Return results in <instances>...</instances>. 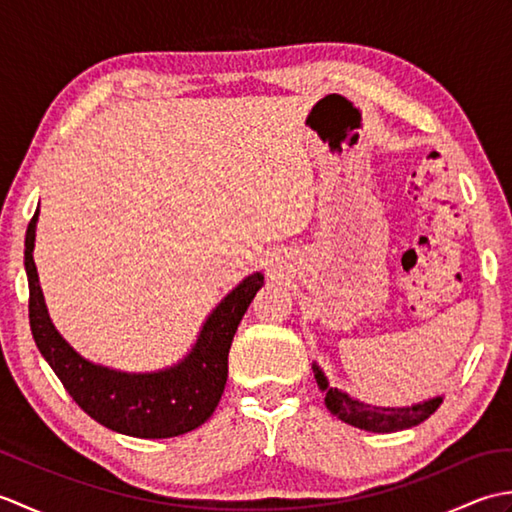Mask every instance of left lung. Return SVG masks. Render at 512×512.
I'll return each instance as SVG.
<instances>
[{
	"instance_id": "8db88e82",
	"label": "left lung",
	"mask_w": 512,
	"mask_h": 512,
	"mask_svg": "<svg viewBox=\"0 0 512 512\" xmlns=\"http://www.w3.org/2000/svg\"><path fill=\"white\" fill-rule=\"evenodd\" d=\"M312 372L319 389L325 394V405H328L330 413H334L339 420L352 424V427L372 433H391L416 427V424L427 420L444 400V396H433L422 402H413V405L407 407H376L352 398L339 387H332L328 376H325L317 363H312Z\"/></svg>"
}]
</instances>
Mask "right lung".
I'll return each instance as SVG.
<instances>
[{
  "mask_svg": "<svg viewBox=\"0 0 512 512\" xmlns=\"http://www.w3.org/2000/svg\"><path fill=\"white\" fill-rule=\"evenodd\" d=\"M39 209L26 231V275L30 290V330L41 356L85 413L103 427L132 438H176L213 416L224 394L228 350L237 325L264 286V275L244 277L202 323L187 356L156 372H123L92 363L63 339L48 314L39 284L35 253Z\"/></svg>",
  "mask_w": 512,
  "mask_h": 512,
  "instance_id": "1",
  "label": "right lung"
}]
</instances>
